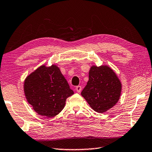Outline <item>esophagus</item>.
Returning <instances> with one entry per match:
<instances>
[{
	"mask_svg": "<svg viewBox=\"0 0 152 152\" xmlns=\"http://www.w3.org/2000/svg\"><path fill=\"white\" fill-rule=\"evenodd\" d=\"M81 90H82V87L81 86H77L76 87V91L77 93H81Z\"/></svg>",
	"mask_w": 152,
	"mask_h": 152,
	"instance_id": "obj_1",
	"label": "esophagus"
}]
</instances>
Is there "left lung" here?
Instances as JSON below:
<instances>
[{"label": "left lung", "instance_id": "left-lung-1", "mask_svg": "<svg viewBox=\"0 0 152 152\" xmlns=\"http://www.w3.org/2000/svg\"><path fill=\"white\" fill-rule=\"evenodd\" d=\"M88 78L81 95L90 107L99 113L114 107L120 99L122 85L113 70L107 65L93 66Z\"/></svg>", "mask_w": 152, "mask_h": 152}]
</instances>
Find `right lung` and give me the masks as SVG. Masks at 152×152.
<instances>
[{"label": "right lung", "mask_w": 152, "mask_h": 152, "mask_svg": "<svg viewBox=\"0 0 152 152\" xmlns=\"http://www.w3.org/2000/svg\"><path fill=\"white\" fill-rule=\"evenodd\" d=\"M25 96L39 115L52 118L65 107L69 96L74 94L59 67L42 65L24 81Z\"/></svg>", "instance_id": "obj_1"}]
</instances>
